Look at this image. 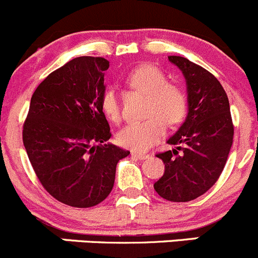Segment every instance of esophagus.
Wrapping results in <instances>:
<instances>
[{
    "label": "esophagus",
    "instance_id": "34e87169",
    "mask_svg": "<svg viewBox=\"0 0 258 258\" xmlns=\"http://www.w3.org/2000/svg\"><path fill=\"white\" fill-rule=\"evenodd\" d=\"M132 157L137 158V159H139V160H144V159H148V158H149L150 155H149V154H144V153L133 152V153H132Z\"/></svg>",
    "mask_w": 258,
    "mask_h": 258
}]
</instances>
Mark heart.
<instances>
[{"instance_id":"1","label":"heart","mask_w":258,"mask_h":258,"mask_svg":"<svg viewBox=\"0 0 258 258\" xmlns=\"http://www.w3.org/2000/svg\"><path fill=\"white\" fill-rule=\"evenodd\" d=\"M125 84L132 90L147 95L144 106L147 119L129 123L118 134V142L134 152H144L164 137L165 124L173 128L184 121L188 114V96L182 86L168 81L159 69L149 63L130 71ZM100 105L106 118L118 123L120 99L113 88L104 91Z\"/></svg>"}]
</instances>
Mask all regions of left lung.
<instances>
[{"mask_svg": "<svg viewBox=\"0 0 258 258\" xmlns=\"http://www.w3.org/2000/svg\"><path fill=\"white\" fill-rule=\"evenodd\" d=\"M182 70L188 89V115L168 143L175 149L157 153L165 172L154 183L170 202H189L218 180L233 142V121L227 94L217 78L182 56H168Z\"/></svg>", "mask_w": 258, "mask_h": 258, "instance_id": "obj_1", "label": "left lung"}]
</instances>
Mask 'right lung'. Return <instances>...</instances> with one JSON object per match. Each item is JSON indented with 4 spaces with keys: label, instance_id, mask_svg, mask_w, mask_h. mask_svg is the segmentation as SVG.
<instances>
[{
    "label": "right lung",
    "instance_id": "1",
    "mask_svg": "<svg viewBox=\"0 0 258 258\" xmlns=\"http://www.w3.org/2000/svg\"><path fill=\"white\" fill-rule=\"evenodd\" d=\"M104 57L80 56L52 71L32 94L22 129L30 163L48 195L89 208L113 189L116 164L130 154L105 143L111 133L100 99Z\"/></svg>",
    "mask_w": 258,
    "mask_h": 258
}]
</instances>
